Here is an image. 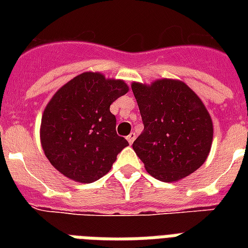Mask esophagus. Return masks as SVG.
Wrapping results in <instances>:
<instances>
[{
  "instance_id": "34e87169",
  "label": "esophagus",
  "mask_w": 248,
  "mask_h": 248,
  "mask_svg": "<svg viewBox=\"0 0 248 248\" xmlns=\"http://www.w3.org/2000/svg\"><path fill=\"white\" fill-rule=\"evenodd\" d=\"M135 138H136L135 132H131V134H128V136H127L128 144H132V143H134V140H135Z\"/></svg>"
}]
</instances>
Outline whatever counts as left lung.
Here are the masks:
<instances>
[{
	"mask_svg": "<svg viewBox=\"0 0 248 248\" xmlns=\"http://www.w3.org/2000/svg\"><path fill=\"white\" fill-rule=\"evenodd\" d=\"M144 131L132 148L145 170L158 180L177 181L203 165L211 149V117L185 83L158 79L151 86L134 82Z\"/></svg>",
	"mask_w": 248,
	"mask_h": 248,
	"instance_id": "left-lung-1",
	"label": "left lung"
}]
</instances>
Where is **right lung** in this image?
I'll list each match as a JSON object with an SVG mask.
<instances>
[{
  "label": "right lung",
  "instance_id": "obj_1",
  "mask_svg": "<svg viewBox=\"0 0 248 248\" xmlns=\"http://www.w3.org/2000/svg\"><path fill=\"white\" fill-rule=\"evenodd\" d=\"M128 91L120 79L86 72L56 91L41 121V144L64 176L93 183L109 172L127 140L117 135L110 104Z\"/></svg>",
  "mask_w": 248,
  "mask_h": 248
}]
</instances>
